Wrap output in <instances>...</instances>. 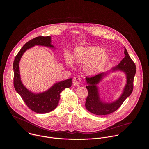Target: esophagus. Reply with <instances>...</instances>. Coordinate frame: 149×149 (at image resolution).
Here are the masks:
<instances>
[{
  "label": "esophagus",
  "mask_w": 149,
  "mask_h": 149,
  "mask_svg": "<svg viewBox=\"0 0 149 149\" xmlns=\"http://www.w3.org/2000/svg\"><path fill=\"white\" fill-rule=\"evenodd\" d=\"M81 79L79 77H75L73 80V84L74 86H77L79 85L81 82Z\"/></svg>",
  "instance_id": "esophagus-1"
}]
</instances>
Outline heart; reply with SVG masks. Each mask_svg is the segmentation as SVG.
<instances>
[{
  "label": "heart",
  "mask_w": 149,
  "mask_h": 149,
  "mask_svg": "<svg viewBox=\"0 0 149 149\" xmlns=\"http://www.w3.org/2000/svg\"><path fill=\"white\" fill-rule=\"evenodd\" d=\"M64 59L69 65L73 63L77 65L84 64V72L88 76H93L105 66L108 60V54L105 49L97 46H79L74 49L72 56L65 54Z\"/></svg>",
  "instance_id": "1"
}]
</instances>
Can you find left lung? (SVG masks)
Wrapping results in <instances>:
<instances>
[{
  "label": "left lung",
  "instance_id": "left-lung-1",
  "mask_svg": "<svg viewBox=\"0 0 149 149\" xmlns=\"http://www.w3.org/2000/svg\"><path fill=\"white\" fill-rule=\"evenodd\" d=\"M125 57L120 63L112 68L111 70L103 72L92 77H86V86L88 95L85 102V107L90 112L97 115H105L111 113L117 110L124 101L131 95L133 89L134 77L136 73V66L128 55L125 47ZM116 71H123L126 74L127 84L120 97L112 102L103 101L100 97L97 85L110 72Z\"/></svg>",
  "mask_w": 149,
  "mask_h": 149
}]
</instances>
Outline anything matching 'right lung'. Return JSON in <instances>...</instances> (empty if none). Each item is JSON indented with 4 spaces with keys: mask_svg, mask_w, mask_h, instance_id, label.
<instances>
[{
    "mask_svg": "<svg viewBox=\"0 0 149 149\" xmlns=\"http://www.w3.org/2000/svg\"><path fill=\"white\" fill-rule=\"evenodd\" d=\"M36 45L56 49L52 44L50 36L38 37L24 44L16 56L13 63L14 85L17 92L30 109L38 113H46L57 107L60 99V93L65 88L71 86L72 78L56 83L43 92L34 93L29 90L22 82L19 62L24 53Z\"/></svg>",
    "mask_w": 149,
    "mask_h": 149,
    "instance_id": "1",
    "label": "right lung"
}]
</instances>
